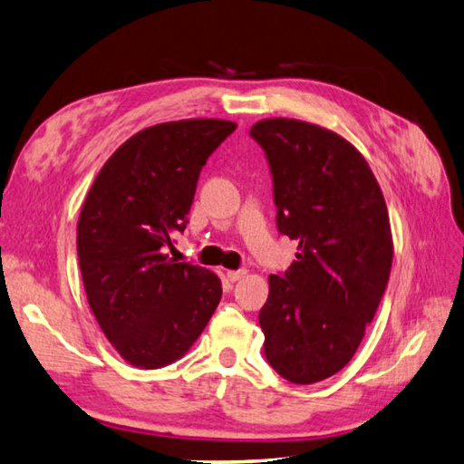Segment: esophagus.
Here are the masks:
<instances>
[{
	"instance_id": "34e87169",
	"label": "esophagus",
	"mask_w": 464,
	"mask_h": 464,
	"mask_svg": "<svg viewBox=\"0 0 464 464\" xmlns=\"http://www.w3.org/2000/svg\"><path fill=\"white\" fill-rule=\"evenodd\" d=\"M246 275V271L245 268H237V271H227V278L231 283H235V281H241V278Z\"/></svg>"
}]
</instances>
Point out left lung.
<instances>
[{"label": "left lung", "instance_id": "8db88e82", "mask_svg": "<svg viewBox=\"0 0 464 464\" xmlns=\"http://www.w3.org/2000/svg\"><path fill=\"white\" fill-rule=\"evenodd\" d=\"M273 176L276 229L296 261L268 276L258 312L265 355L293 383L338 373L358 350L390 281L393 243L368 161L326 128L266 118L249 134Z\"/></svg>", "mask_w": 464, "mask_h": 464}]
</instances>
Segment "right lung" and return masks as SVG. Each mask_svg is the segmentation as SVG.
<instances>
[{
    "instance_id": "right-lung-1",
    "label": "right lung",
    "mask_w": 464,
    "mask_h": 464,
    "mask_svg": "<svg viewBox=\"0 0 464 464\" xmlns=\"http://www.w3.org/2000/svg\"><path fill=\"white\" fill-rule=\"evenodd\" d=\"M235 128L215 118L150 126L106 160L84 199L77 253L86 298L136 368L179 360L219 304V276L166 249L186 229L201 168Z\"/></svg>"
}]
</instances>
